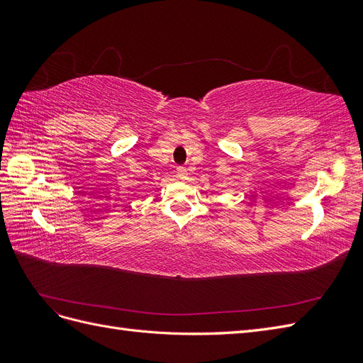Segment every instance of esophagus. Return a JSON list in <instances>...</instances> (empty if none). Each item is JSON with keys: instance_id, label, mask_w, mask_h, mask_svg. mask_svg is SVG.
<instances>
[{"instance_id": "1", "label": "esophagus", "mask_w": 363, "mask_h": 363, "mask_svg": "<svg viewBox=\"0 0 363 363\" xmlns=\"http://www.w3.org/2000/svg\"><path fill=\"white\" fill-rule=\"evenodd\" d=\"M177 175L182 180H186L188 179V169H186L184 167H177Z\"/></svg>"}]
</instances>
